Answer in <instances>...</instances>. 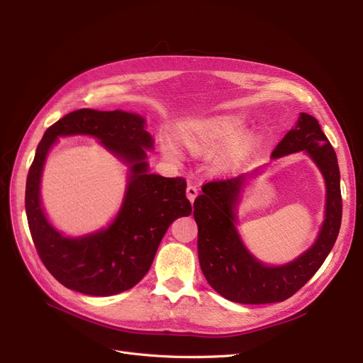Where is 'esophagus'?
<instances>
[{
    "mask_svg": "<svg viewBox=\"0 0 363 363\" xmlns=\"http://www.w3.org/2000/svg\"><path fill=\"white\" fill-rule=\"evenodd\" d=\"M186 195H188L189 201L194 203V200L196 199V195H199V188H196L195 184H188V188H186Z\"/></svg>",
    "mask_w": 363,
    "mask_h": 363,
    "instance_id": "esophagus-1",
    "label": "esophagus"
}]
</instances>
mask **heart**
<instances>
[{
	"label": "heart",
	"mask_w": 363,
	"mask_h": 363,
	"mask_svg": "<svg viewBox=\"0 0 363 363\" xmlns=\"http://www.w3.org/2000/svg\"><path fill=\"white\" fill-rule=\"evenodd\" d=\"M240 128H242V121L238 116H213L184 125L180 139L195 155H212L238 136ZM252 148H255V138L251 135H240L223 152H219L216 167L219 169H235L240 167L251 155ZM162 150L164 157L171 160L180 159V151L171 140H164Z\"/></svg>",
	"instance_id": "obj_1"
}]
</instances>
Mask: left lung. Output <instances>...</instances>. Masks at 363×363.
<instances>
[{
  "label": "left lung",
  "instance_id": "left-lung-1",
  "mask_svg": "<svg viewBox=\"0 0 363 363\" xmlns=\"http://www.w3.org/2000/svg\"><path fill=\"white\" fill-rule=\"evenodd\" d=\"M303 150L324 175L325 219L313 247L286 265H263L250 255L236 232L233 208L247 175L207 182L201 188L203 194L195 199L200 267L208 284L224 298L242 304L288 300L313 277L333 248L342 218L337 159L318 121L307 113H301L296 127L279 142L272 157Z\"/></svg>",
  "mask_w": 363,
  "mask_h": 363
}]
</instances>
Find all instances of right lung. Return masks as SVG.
Returning a JSON list of instances; mask_svg holds the SVG:
<instances>
[{"label":"right lung","instance_id":"1","mask_svg":"<svg viewBox=\"0 0 363 363\" xmlns=\"http://www.w3.org/2000/svg\"><path fill=\"white\" fill-rule=\"evenodd\" d=\"M144 124V118L135 113L80 108L48 127L39 142L26 184L27 221L42 263L63 286L95 296L133 288L148 272L171 223L192 212L183 177L148 174L145 148H152V138ZM68 134H91L130 163L126 200L116 221L108 229L79 240L56 233L38 200L48 150L59 135Z\"/></svg>","mask_w":363,"mask_h":363}]
</instances>
